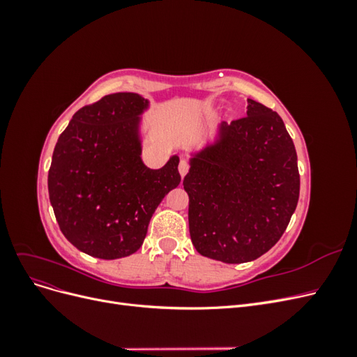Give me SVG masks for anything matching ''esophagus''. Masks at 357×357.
I'll list each match as a JSON object with an SVG mask.
<instances>
[{"label": "esophagus", "mask_w": 357, "mask_h": 357, "mask_svg": "<svg viewBox=\"0 0 357 357\" xmlns=\"http://www.w3.org/2000/svg\"><path fill=\"white\" fill-rule=\"evenodd\" d=\"M189 162L185 159V158H181L180 159V164H178V171H180V176L181 177H185L188 172H189Z\"/></svg>", "instance_id": "esophagus-1"}]
</instances>
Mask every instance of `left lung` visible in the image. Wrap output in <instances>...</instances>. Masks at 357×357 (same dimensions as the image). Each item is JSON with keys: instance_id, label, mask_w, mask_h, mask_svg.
<instances>
[{"instance_id": "8db88e82", "label": "left lung", "mask_w": 357, "mask_h": 357, "mask_svg": "<svg viewBox=\"0 0 357 357\" xmlns=\"http://www.w3.org/2000/svg\"><path fill=\"white\" fill-rule=\"evenodd\" d=\"M197 252L250 262L286 231L299 198L294 142L275 112L248 100L247 116L222 123L219 139L190 159L183 180Z\"/></svg>"}]
</instances>
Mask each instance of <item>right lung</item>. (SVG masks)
<instances>
[{
    "label": "right lung",
    "instance_id": "1",
    "mask_svg": "<svg viewBox=\"0 0 357 357\" xmlns=\"http://www.w3.org/2000/svg\"><path fill=\"white\" fill-rule=\"evenodd\" d=\"M138 93L105 95L71 119L53 150L47 186L61 232L80 252L119 259L142 247L149 222L178 186V156L150 169L142 160Z\"/></svg>",
    "mask_w": 357,
    "mask_h": 357
}]
</instances>
